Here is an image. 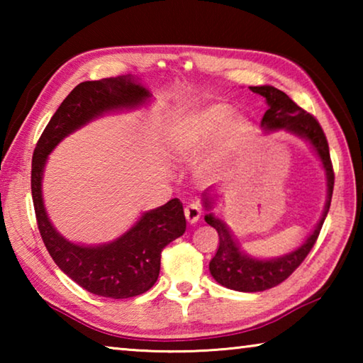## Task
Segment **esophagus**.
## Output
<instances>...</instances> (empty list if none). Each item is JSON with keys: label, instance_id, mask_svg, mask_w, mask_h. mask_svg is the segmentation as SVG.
I'll use <instances>...</instances> for the list:
<instances>
[{"label": "esophagus", "instance_id": "34e87169", "mask_svg": "<svg viewBox=\"0 0 363 363\" xmlns=\"http://www.w3.org/2000/svg\"><path fill=\"white\" fill-rule=\"evenodd\" d=\"M184 214H186V219L189 223L194 224L201 216V208L196 203H189L186 208H184Z\"/></svg>", "mask_w": 363, "mask_h": 363}]
</instances>
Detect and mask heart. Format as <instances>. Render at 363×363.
<instances>
[{
	"mask_svg": "<svg viewBox=\"0 0 363 363\" xmlns=\"http://www.w3.org/2000/svg\"><path fill=\"white\" fill-rule=\"evenodd\" d=\"M229 116L230 107L225 104H211L196 110L176 123L169 134V143L181 155L194 157L219 133L213 150L201 163L205 173H216L237 150L248 130L243 116Z\"/></svg>",
	"mask_w": 363,
	"mask_h": 363,
	"instance_id": "obj_1",
	"label": "heart"
}]
</instances>
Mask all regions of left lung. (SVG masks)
Segmentation results:
<instances>
[{"instance_id": "left-lung-1", "label": "left lung", "mask_w": 363, "mask_h": 363, "mask_svg": "<svg viewBox=\"0 0 363 363\" xmlns=\"http://www.w3.org/2000/svg\"><path fill=\"white\" fill-rule=\"evenodd\" d=\"M250 89L256 94L266 97L269 104V108L266 110L261 121V125L266 130H288L307 139L314 145L315 152L322 160L323 168L327 171L328 200L327 205H325L320 223L317 224L311 237L293 253L270 261L253 259V257L243 255L240 248L237 247L235 240L232 238L230 232L227 230V227L219 219L214 218L213 214H206L205 220L213 229H216L219 235V248L210 262V272L218 284L230 288V290L245 293L264 291L269 290V288L277 286L301 266V262L309 255V251L317 242L318 233L322 230L323 220L330 210L331 195H333L335 186V171L330 158L328 140L315 116L307 113L296 102H293L284 91L274 88V86H251ZM203 196L205 205L210 208L211 203L208 201L206 194Z\"/></svg>"}]
</instances>
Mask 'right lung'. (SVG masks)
Masks as SVG:
<instances>
[{
	"mask_svg": "<svg viewBox=\"0 0 363 363\" xmlns=\"http://www.w3.org/2000/svg\"><path fill=\"white\" fill-rule=\"evenodd\" d=\"M149 93L130 75L83 82L73 88L49 120L32 158V199L36 224L49 255L64 274L102 298L139 296L155 285L162 251L186 232V216L177 199L145 213L125 235L102 247H79L67 242L49 223L41 199L46 158L67 134L104 112L140 106Z\"/></svg>",
	"mask_w": 363,
	"mask_h": 363,
	"instance_id": "right-lung-1",
	"label": "right lung"
}]
</instances>
